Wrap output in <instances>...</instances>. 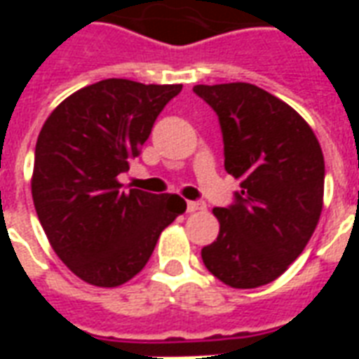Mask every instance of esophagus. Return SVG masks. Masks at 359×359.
<instances>
[{
  "label": "esophagus",
  "mask_w": 359,
  "mask_h": 359,
  "mask_svg": "<svg viewBox=\"0 0 359 359\" xmlns=\"http://www.w3.org/2000/svg\"><path fill=\"white\" fill-rule=\"evenodd\" d=\"M205 210V203L196 200V202H187V211L188 213H194V211H203Z\"/></svg>",
  "instance_id": "esophagus-1"
}]
</instances>
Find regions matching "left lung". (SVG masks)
<instances>
[{"label": "left lung", "mask_w": 359, "mask_h": 359, "mask_svg": "<svg viewBox=\"0 0 359 359\" xmlns=\"http://www.w3.org/2000/svg\"><path fill=\"white\" fill-rule=\"evenodd\" d=\"M215 111L225 171L242 179L219 234L202 248L203 265L233 288L280 277L300 256L323 208L325 161L309 125L269 92L248 82L194 86Z\"/></svg>", "instance_id": "obj_1"}]
</instances>
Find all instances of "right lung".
<instances>
[{
  "label": "right lung",
  "mask_w": 359,
  "mask_h": 359,
  "mask_svg": "<svg viewBox=\"0 0 359 359\" xmlns=\"http://www.w3.org/2000/svg\"><path fill=\"white\" fill-rule=\"evenodd\" d=\"M180 90L107 79L69 95L43 123L32 175L36 213L61 262L90 285L130 280L187 210L177 194L125 192L117 182Z\"/></svg>",
  "instance_id": "1"
}]
</instances>
